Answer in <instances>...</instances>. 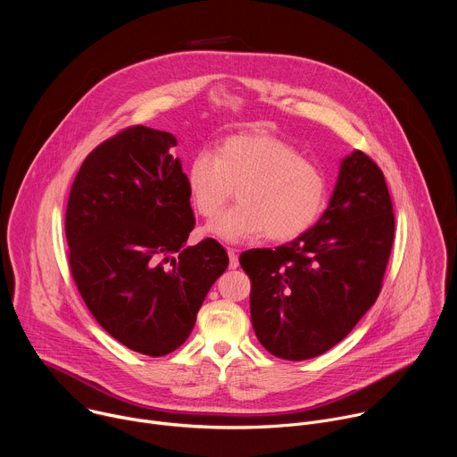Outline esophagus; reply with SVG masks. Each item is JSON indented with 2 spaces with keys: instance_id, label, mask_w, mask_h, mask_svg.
<instances>
[{
  "instance_id": "34e87169",
  "label": "esophagus",
  "mask_w": 457,
  "mask_h": 457,
  "mask_svg": "<svg viewBox=\"0 0 457 457\" xmlns=\"http://www.w3.org/2000/svg\"><path fill=\"white\" fill-rule=\"evenodd\" d=\"M229 254V270H237L238 268V254L235 249H228Z\"/></svg>"
}]
</instances>
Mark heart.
Instances as JSON below:
<instances>
[{"label":"heart","mask_w":457,"mask_h":457,"mask_svg":"<svg viewBox=\"0 0 457 457\" xmlns=\"http://www.w3.org/2000/svg\"><path fill=\"white\" fill-rule=\"evenodd\" d=\"M189 201L213 219L237 193L238 203L220 213L208 233L231 244L268 237L293 240L314 226L328 203L323 173L289 143L270 134H237L213 154H195L186 170Z\"/></svg>","instance_id":"1"}]
</instances>
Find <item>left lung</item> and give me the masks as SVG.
I'll list each match as a JSON object with an SVG mask.
<instances>
[{
    "label": "left lung",
    "mask_w": 457,
    "mask_h": 457,
    "mask_svg": "<svg viewBox=\"0 0 457 457\" xmlns=\"http://www.w3.org/2000/svg\"><path fill=\"white\" fill-rule=\"evenodd\" d=\"M395 213L381 170L354 150L340 162L328 210L277 249H251V323L258 342L284 360H309L342 342L376 302Z\"/></svg>",
    "instance_id": "obj_1"
}]
</instances>
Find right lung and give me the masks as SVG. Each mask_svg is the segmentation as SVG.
<instances>
[{
    "mask_svg": "<svg viewBox=\"0 0 457 457\" xmlns=\"http://www.w3.org/2000/svg\"><path fill=\"white\" fill-rule=\"evenodd\" d=\"M175 136L134 126L81 164L67 206L69 262L101 328L146 356L180 347L226 271L224 247L186 245L195 226Z\"/></svg>",
    "mask_w": 457,
    "mask_h": 457,
    "instance_id": "1",
    "label": "right lung"
}]
</instances>
